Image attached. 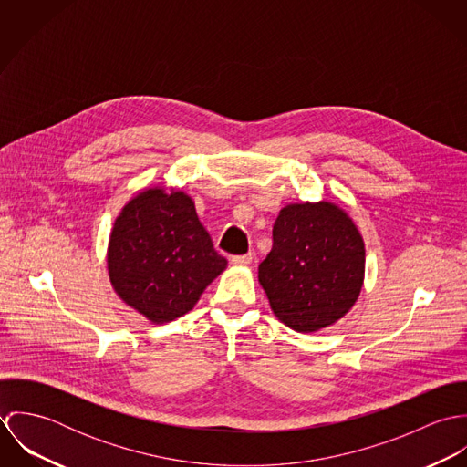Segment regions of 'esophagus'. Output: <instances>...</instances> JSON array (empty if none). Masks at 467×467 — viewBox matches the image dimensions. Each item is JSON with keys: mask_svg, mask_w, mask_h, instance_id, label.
<instances>
[{"mask_svg": "<svg viewBox=\"0 0 467 467\" xmlns=\"http://www.w3.org/2000/svg\"><path fill=\"white\" fill-rule=\"evenodd\" d=\"M234 266H250L254 263V254H246V255H234L232 259Z\"/></svg>", "mask_w": 467, "mask_h": 467, "instance_id": "obj_1", "label": "esophagus"}]
</instances>
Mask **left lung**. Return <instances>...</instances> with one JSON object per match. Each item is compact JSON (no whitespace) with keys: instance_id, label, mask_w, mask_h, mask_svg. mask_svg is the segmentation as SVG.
I'll return each mask as SVG.
<instances>
[{"instance_id":"8db88e82","label":"left lung","mask_w":467,"mask_h":467,"mask_svg":"<svg viewBox=\"0 0 467 467\" xmlns=\"http://www.w3.org/2000/svg\"><path fill=\"white\" fill-rule=\"evenodd\" d=\"M363 280L365 243L343 208L306 201L278 212L259 282L284 326L296 333L333 326L356 304Z\"/></svg>"}]
</instances>
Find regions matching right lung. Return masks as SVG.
Instances as JSON below:
<instances>
[{"label":"right lung","mask_w":467,"mask_h":467,"mask_svg":"<svg viewBox=\"0 0 467 467\" xmlns=\"http://www.w3.org/2000/svg\"><path fill=\"white\" fill-rule=\"evenodd\" d=\"M106 261L115 293L152 324L192 311L228 265L213 250L194 200L165 187H149L124 204Z\"/></svg>","instance_id":"obj_1"}]
</instances>
